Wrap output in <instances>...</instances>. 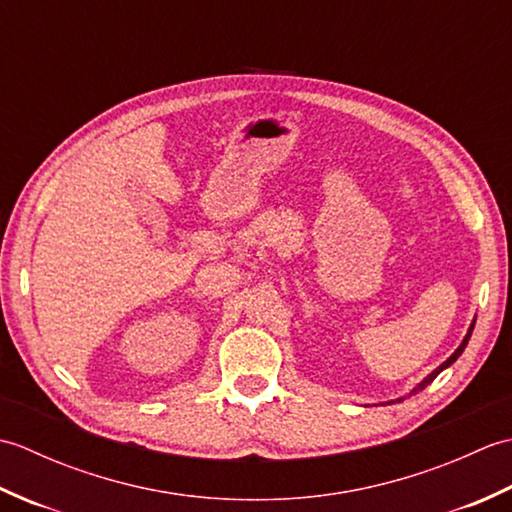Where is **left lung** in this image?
<instances>
[{"label": "left lung", "mask_w": 512, "mask_h": 512, "mask_svg": "<svg viewBox=\"0 0 512 512\" xmlns=\"http://www.w3.org/2000/svg\"><path fill=\"white\" fill-rule=\"evenodd\" d=\"M473 328H475V323H473V325H471V328H469V334H466V336H464V341H462V345L458 347V350H455V352H453V354H451V356L447 358V361H444V363H442V365H440V367L436 369V372H431V374H429L427 378H424V380H422V383H420V385H418L416 389H413V394H416V391H420V389H424V387H427V385H431V383H433V378H436V376H438V374L442 372V369H444V367H449L451 363H455V361H458V356H460V354L464 352V347H466V343H469V339H471V332H473Z\"/></svg>", "instance_id": "obj_1"}]
</instances>
